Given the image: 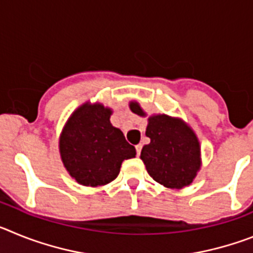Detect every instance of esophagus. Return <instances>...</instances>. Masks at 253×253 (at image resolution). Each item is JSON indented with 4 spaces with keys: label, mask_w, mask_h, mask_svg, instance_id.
Returning <instances> with one entry per match:
<instances>
[{
    "label": "esophagus",
    "mask_w": 253,
    "mask_h": 253,
    "mask_svg": "<svg viewBox=\"0 0 253 253\" xmlns=\"http://www.w3.org/2000/svg\"><path fill=\"white\" fill-rule=\"evenodd\" d=\"M135 151H137V156H139L140 151H142V144H137L135 146Z\"/></svg>",
    "instance_id": "34e87169"
}]
</instances>
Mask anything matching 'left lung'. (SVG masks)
Returning a JSON list of instances; mask_svg holds the SVG:
<instances>
[{
    "label": "left lung",
    "instance_id": "left-lung-1",
    "mask_svg": "<svg viewBox=\"0 0 253 253\" xmlns=\"http://www.w3.org/2000/svg\"><path fill=\"white\" fill-rule=\"evenodd\" d=\"M134 114L147 116L138 101L129 102ZM146 135L151 139L142 148L140 160L154 181L165 187L181 190L193 184L202 169V148L193 128L180 118L153 114Z\"/></svg>",
    "mask_w": 253,
    "mask_h": 253
}]
</instances>
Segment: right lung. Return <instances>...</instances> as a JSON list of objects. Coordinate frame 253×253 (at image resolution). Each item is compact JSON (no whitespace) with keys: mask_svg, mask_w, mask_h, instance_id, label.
<instances>
[{"mask_svg":"<svg viewBox=\"0 0 253 253\" xmlns=\"http://www.w3.org/2000/svg\"><path fill=\"white\" fill-rule=\"evenodd\" d=\"M113 110L101 102L78 106L59 135V153L67 172L80 185L99 187L115 180L124 160L135 157V148L113 126Z\"/></svg>","mask_w":253,"mask_h":253,"instance_id":"right-lung-1","label":"right lung"}]
</instances>
